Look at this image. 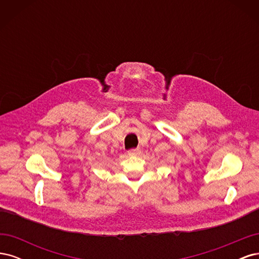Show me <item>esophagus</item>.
Returning <instances> with one entry per match:
<instances>
[{
    "instance_id": "1",
    "label": "esophagus",
    "mask_w": 259,
    "mask_h": 259,
    "mask_svg": "<svg viewBox=\"0 0 259 259\" xmlns=\"http://www.w3.org/2000/svg\"><path fill=\"white\" fill-rule=\"evenodd\" d=\"M140 149L139 148H136V149H131V150H128V155L131 156H137L140 154Z\"/></svg>"
}]
</instances>
